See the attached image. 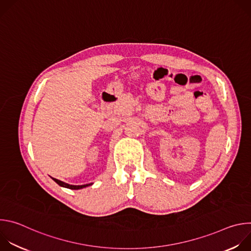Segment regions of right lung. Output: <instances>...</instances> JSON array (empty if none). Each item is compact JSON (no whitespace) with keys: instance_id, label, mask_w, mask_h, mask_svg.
Returning <instances> with one entry per match:
<instances>
[{"instance_id":"obj_1","label":"right lung","mask_w":251,"mask_h":251,"mask_svg":"<svg viewBox=\"0 0 251 251\" xmlns=\"http://www.w3.org/2000/svg\"><path fill=\"white\" fill-rule=\"evenodd\" d=\"M54 182L57 183L59 186L61 187H64V188H67V189H70V190H79V189H83V188H86L92 184H86V185H81V186H74V185H69V184H66L64 182H61L59 180H56V178H53Z\"/></svg>"}]
</instances>
